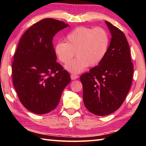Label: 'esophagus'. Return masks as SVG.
<instances>
[{"instance_id": "34e87169", "label": "esophagus", "mask_w": 146, "mask_h": 146, "mask_svg": "<svg viewBox=\"0 0 146 146\" xmlns=\"http://www.w3.org/2000/svg\"><path fill=\"white\" fill-rule=\"evenodd\" d=\"M78 78V76L77 75H75V74H71V78L72 80H76V78Z\"/></svg>"}]
</instances>
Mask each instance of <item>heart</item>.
Returning a JSON list of instances; mask_svg holds the SVG:
<instances>
[{"label": "heart", "mask_w": 146, "mask_h": 146, "mask_svg": "<svg viewBox=\"0 0 146 146\" xmlns=\"http://www.w3.org/2000/svg\"><path fill=\"white\" fill-rule=\"evenodd\" d=\"M66 41L56 44L55 50L58 60L68 64L75 55L77 57L66 66L71 73L82 72L88 66H95L104 58L110 44L108 32L101 27L80 26L66 36Z\"/></svg>", "instance_id": "1"}]
</instances>
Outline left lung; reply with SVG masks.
Here are the masks:
<instances>
[{"label":"left lung","mask_w":146,"mask_h":146,"mask_svg":"<svg viewBox=\"0 0 146 146\" xmlns=\"http://www.w3.org/2000/svg\"><path fill=\"white\" fill-rule=\"evenodd\" d=\"M106 24L112 36L107 53L98 66L80 76L86 108L98 116L110 115L122 106L133 74L129 46L124 33L109 22Z\"/></svg>","instance_id":"left-lung-1"}]
</instances>
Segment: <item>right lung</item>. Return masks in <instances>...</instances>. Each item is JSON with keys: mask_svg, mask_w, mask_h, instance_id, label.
<instances>
[{"mask_svg": "<svg viewBox=\"0 0 146 146\" xmlns=\"http://www.w3.org/2000/svg\"><path fill=\"white\" fill-rule=\"evenodd\" d=\"M68 26L53 19L41 20L23 34L14 54V88L22 104L36 114L53 110L71 81L70 73L56 62L52 42L55 35Z\"/></svg>", "mask_w": 146, "mask_h": 146, "instance_id": "1", "label": "right lung"}]
</instances>
